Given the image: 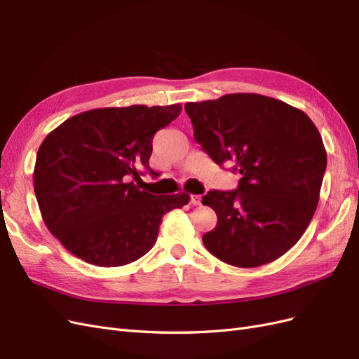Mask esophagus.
<instances>
[{"mask_svg": "<svg viewBox=\"0 0 359 359\" xmlns=\"http://www.w3.org/2000/svg\"><path fill=\"white\" fill-rule=\"evenodd\" d=\"M201 202H202V194H193L191 196V203L193 205H201Z\"/></svg>", "mask_w": 359, "mask_h": 359, "instance_id": "esophagus-1", "label": "esophagus"}]
</instances>
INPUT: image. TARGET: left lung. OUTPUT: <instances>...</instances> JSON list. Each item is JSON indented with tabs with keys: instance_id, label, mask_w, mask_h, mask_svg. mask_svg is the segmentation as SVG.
Here are the masks:
<instances>
[{
	"instance_id": "obj_1",
	"label": "left lung",
	"mask_w": 359,
	"mask_h": 359,
	"mask_svg": "<svg viewBox=\"0 0 359 359\" xmlns=\"http://www.w3.org/2000/svg\"><path fill=\"white\" fill-rule=\"evenodd\" d=\"M194 139L217 165L236 161L238 190L202 198L217 214L203 245L223 262L255 268L295 245L318 208L327 151L301 109L255 93L184 106Z\"/></svg>"
}]
</instances>
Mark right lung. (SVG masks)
<instances>
[{"label": "right lung", "instance_id": "add662e5", "mask_svg": "<svg viewBox=\"0 0 359 359\" xmlns=\"http://www.w3.org/2000/svg\"><path fill=\"white\" fill-rule=\"evenodd\" d=\"M181 104L100 107L74 115L45 137L34 191L49 232L72 255L97 266H123L148 253L166 212L187 193L156 196L140 187L153 137Z\"/></svg>", "mask_w": 359, "mask_h": 359}]
</instances>
